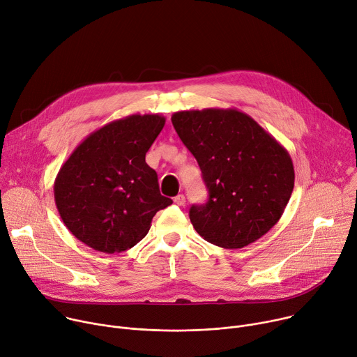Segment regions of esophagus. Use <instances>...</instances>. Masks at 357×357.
<instances>
[{"label": "esophagus", "instance_id": "1", "mask_svg": "<svg viewBox=\"0 0 357 357\" xmlns=\"http://www.w3.org/2000/svg\"><path fill=\"white\" fill-rule=\"evenodd\" d=\"M174 202L176 203L178 206H185L186 199H185V196H183V195H178V196H175V197H174Z\"/></svg>", "mask_w": 357, "mask_h": 357}]
</instances>
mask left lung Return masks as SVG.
<instances>
[{
    "label": "left lung",
    "mask_w": 357,
    "mask_h": 357,
    "mask_svg": "<svg viewBox=\"0 0 357 357\" xmlns=\"http://www.w3.org/2000/svg\"><path fill=\"white\" fill-rule=\"evenodd\" d=\"M172 124L196 158L209 197L189 219L206 241L241 248L281 219L294 189L288 151L236 109L178 112Z\"/></svg>",
    "instance_id": "1"
}]
</instances>
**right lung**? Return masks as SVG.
<instances>
[{
  "label": "right lung",
  "instance_id": "1",
  "mask_svg": "<svg viewBox=\"0 0 357 357\" xmlns=\"http://www.w3.org/2000/svg\"><path fill=\"white\" fill-rule=\"evenodd\" d=\"M165 126L160 114H132L86 137L62 165L54 185L58 212L69 231L107 254L141 241L152 218L172 203L160 193L145 154Z\"/></svg>",
  "mask_w": 357,
  "mask_h": 357
}]
</instances>
